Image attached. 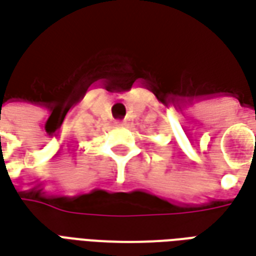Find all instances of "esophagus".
<instances>
[{
	"mask_svg": "<svg viewBox=\"0 0 256 256\" xmlns=\"http://www.w3.org/2000/svg\"><path fill=\"white\" fill-rule=\"evenodd\" d=\"M115 124L116 126H124V122L123 120H115Z\"/></svg>",
	"mask_w": 256,
	"mask_h": 256,
	"instance_id": "34e87169",
	"label": "esophagus"
}]
</instances>
